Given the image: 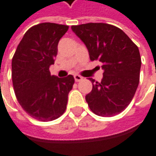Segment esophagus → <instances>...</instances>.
<instances>
[{
	"mask_svg": "<svg viewBox=\"0 0 156 156\" xmlns=\"http://www.w3.org/2000/svg\"><path fill=\"white\" fill-rule=\"evenodd\" d=\"M74 79H75V81L76 82H78V81H80V80H82L83 78L80 76V75H78V74H75L74 75Z\"/></svg>",
	"mask_w": 156,
	"mask_h": 156,
	"instance_id": "34e87169",
	"label": "esophagus"
}]
</instances>
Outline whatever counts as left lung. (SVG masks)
Here are the masks:
<instances>
[{
  "instance_id": "1",
  "label": "left lung",
  "mask_w": 156,
  "mask_h": 156,
  "mask_svg": "<svg viewBox=\"0 0 156 156\" xmlns=\"http://www.w3.org/2000/svg\"><path fill=\"white\" fill-rule=\"evenodd\" d=\"M72 30L87 47L91 61L99 60L104 70L101 82H92V90L85 96L96 115L113 116L131 102L140 78L139 49L120 28L106 23L73 26Z\"/></svg>"
}]
</instances>
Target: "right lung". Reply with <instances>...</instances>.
<instances>
[{
  "mask_svg": "<svg viewBox=\"0 0 156 156\" xmlns=\"http://www.w3.org/2000/svg\"><path fill=\"white\" fill-rule=\"evenodd\" d=\"M68 26L45 22L27 31L12 59V80L22 109L39 121L55 120L65 112L74 78L51 75L58 44Z\"/></svg>",
  "mask_w": 156,
  "mask_h": 156,
  "instance_id": "obj_1",
  "label": "right lung"
}]
</instances>
